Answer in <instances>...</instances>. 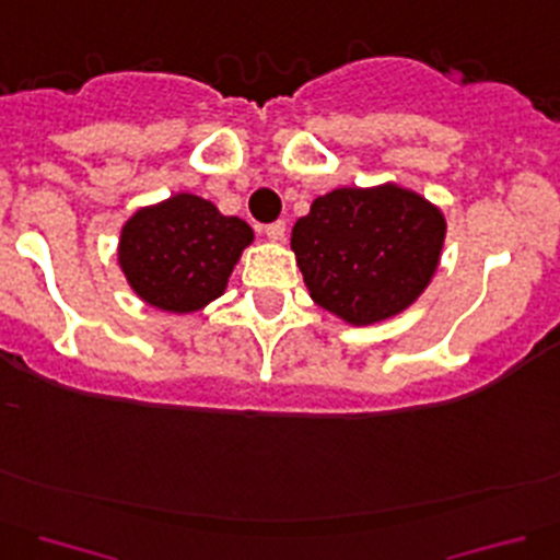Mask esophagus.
<instances>
[{"label":"esophagus","mask_w":560,"mask_h":560,"mask_svg":"<svg viewBox=\"0 0 560 560\" xmlns=\"http://www.w3.org/2000/svg\"><path fill=\"white\" fill-rule=\"evenodd\" d=\"M265 235H268V241H273V243L284 241V235H287V224H284V221H273V224L265 226Z\"/></svg>","instance_id":"34e87169"}]
</instances>
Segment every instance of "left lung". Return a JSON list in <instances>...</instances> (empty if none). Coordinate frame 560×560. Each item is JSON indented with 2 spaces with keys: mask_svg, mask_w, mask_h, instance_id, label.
<instances>
[{
  "mask_svg": "<svg viewBox=\"0 0 560 560\" xmlns=\"http://www.w3.org/2000/svg\"><path fill=\"white\" fill-rule=\"evenodd\" d=\"M446 221L399 186L336 188L292 226V252L314 303L352 325L410 306L441 259Z\"/></svg>",
  "mask_w": 560,
  "mask_h": 560,
  "instance_id": "1",
  "label": "left lung"
}]
</instances>
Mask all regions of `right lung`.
<instances>
[{"instance_id":"right-lung-1","label":"right lung","mask_w":560,"mask_h":560,"mask_svg":"<svg viewBox=\"0 0 560 560\" xmlns=\"http://www.w3.org/2000/svg\"><path fill=\"white\" fill-rule=\"evenodd\" d=\"M254 241L246 221L221 215L194 194L144 208L122 226L119 265L133 292L164 312H197L224 292L241 252Z\"/></svg>"}]
</instances>
